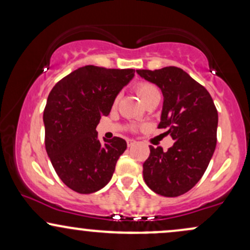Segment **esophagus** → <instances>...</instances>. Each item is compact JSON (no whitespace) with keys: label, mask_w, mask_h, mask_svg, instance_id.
Here are the masks:
<instances>
[{"label":"esophagus","mask_w":250,"mask_h":250,"mask_svg":"<svg viewBox=\"0 0 250 250\" xmlns=\"http://www.w3.org/2000/svg\"><path fill=\"white\" fill-rule=\"evenodd\" d=\"M135 142H136V141H135V140H128V141H127L128 147H131V146L135 145Z\"/></svg>","instance_id":"1"}]
</instances>
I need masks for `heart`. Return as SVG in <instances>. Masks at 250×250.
Returning a JSON list of instances; mask_svg holds the SVG:
<instances>
[{
    "label": "heart",
    "instance_id": "heart-1",
    "mask_svg": "<svg viewBox=\"0 0 250 250\" xmlns=\"http://www.w3.org/2000/svg\"><path fill=\"white\" fill-rule=\"evenodd\" d=\"M137 95H139L141 101L147 104V103L154 101V100H160L161 94H160L159 88L150 82H140L135 87ZM117 102V100L115 103Z\"/></svg>",
    "mask_w": 250,
    "mask_h": 250
}]
</instances>
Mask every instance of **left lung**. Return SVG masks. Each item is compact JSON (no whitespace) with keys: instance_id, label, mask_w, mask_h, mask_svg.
Here are the masks:
<instances>
[{"instance_id":"8db88e82","label":"left lung","mask_w":250,"mask_h":250,"mask_svg":"<svg viewBox=\"0 0 250 250\" xmlns=\"http://www.w3.org/2000/svg\"><path fill=\"white\" fill-rule=\"evenodd\" d=\"M136 73L161 89L163 108L159 128L167 129L175 141L167 151L149 146L143 179L156 194L180 196L199 182L213 156L219 121L216 107L207 89L181 68Z\"/></svg>"}]
</instances>
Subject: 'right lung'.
<instances>
[{"mask_svg":"<svg viewBox=\"0 0 250 250\" xmlns=\"http://www.w3.org/2000/svg\"><path fill=\"white\" fill-rule=\"evenodd\" d=\"M134 69L84 65L54 85L43 111L45 150L56 174L80 194L100 190L111 180L117 160L127 149L121 137L97 139L96 127L110 113Z\"/></svg>","mask_w":250,"mask_h":250,"instance_id":"right-lung-1","label":"right lung"}]
</instances>
